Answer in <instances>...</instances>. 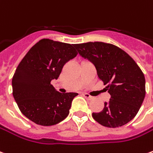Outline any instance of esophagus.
Listing matches in <instances>:
<instances>
[{
  "mask_svg": "<svg viewBox=\"0 0 153 153\" xmlns=\"http://www.w3.org/2000/svg\"><path fill=\"white\" fill-rule=\"evenodd\" d=\"M83 95H84V96L85 97V98H86V99H89V100L93 99V97H92V96H90V95L88 94H83Z\"/></svg>",
  "mask_w": 153,
  "mask_h": 153,
  "instance_id": "1",
  "label": "esophagus"
}]
</instances>
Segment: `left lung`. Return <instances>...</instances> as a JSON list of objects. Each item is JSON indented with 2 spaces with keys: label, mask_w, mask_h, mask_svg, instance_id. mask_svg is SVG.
<instances>
[{
  "label": "left lung",
  "mask_w": 153,
  "mask_h": 153,
  "mask_svg": "<svg viewBox=\"0 0 153 153\" xmlns=\"http://www.w3.org/2000/svg\"><path fill=\"white\" fill-rule=\"evenodd\" d=\"M79 54L94 65L97 74L111 98L103 109L93 113L99 124L107 128L123 126L136 116L143 102L145 77L133 59L119 47L104 42L75 44Z\"/></svg>",
  "instance_id": "1"
}]
</instances>
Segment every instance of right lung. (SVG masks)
Listing matches in <instances>:
<instances>
[{"label": "right lung", "mask_w": 153, "mask_h": 153, "mask_svg": "<svg viewBox=\"0 0 153 153\" xmlns=\"http://www.w3.org/2000/svg\"><path fill=\"white\" fill-rule=\"evenodd\" d=\"M78 53L74 45L42 39L22 59L12 78L13 97L21 112L41 126H52L68 115L77 93L61 94L51 84Z\"/></svg>", "instance_id": "obj_1"}]
</instances>
